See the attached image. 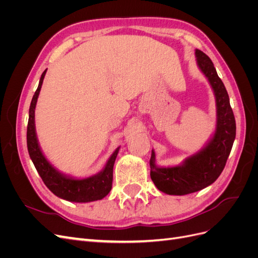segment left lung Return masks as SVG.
Wrapping results in <instances>:
<instances>
[{
	"mask_svg": "<svg viewBox=\"0 0 258 258\" xmlns=\"http://www.w3.org/2000/svg\"><path fill=\"white\" fill-rule=\"evenodd\" d=\"M195 54L197 66L208 79L215 96L214 135L198 153L187 157L178 166L158 167L154 150L150 160L151 178L156 187L162 192L176 196L201 190L214 183L225 168L236 138V120L227 90L207 54L199 49Z\"/></svg>",
	"mask_w": 258,
	"mask_h": 258,
	"instance_id": "obj_1",
	"label": "left lung"
}]
</instances>
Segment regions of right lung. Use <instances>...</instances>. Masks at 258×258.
Here are the masks:
<instances>
[{"label": "right lung", "instance_id": "add662e5", "mask_svg": "<svg viewBox=\"0 0 258 258\" xmlns=\"http://www.w3.org/2000/svg\"><path fill=\"white\" fill-rule=\"evenodd\" d=\"M46 71L47 70H45L41 76L38 87L30 104L27 129V145L30 158L33 161L34 167L42 177L44 184L57 197L72 202H91L103 199L112 189L113 167L120 147L116 148L100 172L89 177L76 178L69 176L61 173L51 165L44 156L41 146L38 144L34 118L37 98L40 95Z\"/></svg>", "mask_w": 258, "mask_h": 258}]
</instances>
